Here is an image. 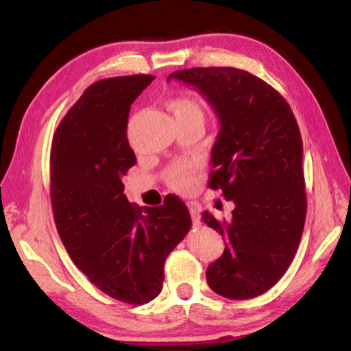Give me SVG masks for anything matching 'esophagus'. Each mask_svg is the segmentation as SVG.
<instances>
[{"mask_svg": "<svg viewBox=\"0 0 351 351\" xmlns=\"http://www.w3.org/2000/svg\"><path fill=\"white\" fill-rule=\"evenodd\" d=\"M189 210H190V217H192V223L195 226L199 224V209L197 204H189Z\"/></svg>", "mask_w": 351, "mask_h": 351, "instance_id": "esophagus-1", "label": "esophagus"}]
</instances>
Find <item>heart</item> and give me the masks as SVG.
Instances as JSON below:
<instances>
[{
    "mask_svg": "<svg viewBox=\"0 0 351 351\" xmlns=\"http://www.w3.org/2000/svg\"><path fill=\"white\" fill-rule=\"evenodd\" d=\"M169 108L173 112L175 121H182V119H199V121H204L203 106L192 97L182 96L171 99L169 102ZM192 167L187 164L175 165L169 171L170 186L178 190H187L192 186Z\"/></svg>",
    "mask_w": 351,
    "mask_h": 351,
    "instance_id": "b5f03b06",
    "label": "heart"
}]
</instances>
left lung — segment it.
Listing matches in <instances>:
<instances>
[{
	"label": "left lung",
	"mask_w": 351,
	"mask_h": 351,
	"mask_svg": "<svg viewBox=\"0 0 351 351\" xmlns=\"http://www.w3.org/2000/svg\"><path fill=\"white\" fill-rule=\"evenodd\" d=\"M171 79L193 86L215 111L209 187L235 206L223 221L203 213L226 240L221 257L207 266V283L228 299H252L280 280L304 232V147L295 117L274 88L247 71L192 68Z\"/></svg>",
	"instance_id": "8db88e82"
}]
</instances>
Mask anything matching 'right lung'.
I'll use <instances>...</instances> for the list:
<instances>
[{
  "label": "right lung",
  "mask_w": 351,
  "mask_h": 351,
  "mask_svg": "<svg viewBox=\"0 0 351 351\" xmlns=\"http://www.w3.org/2000/svg\"><path fill=\"white\" fill-rule=\"evenodd\" d=\"M153 79L93 83L63 117L51 148V203L63 246L93 285L132 305L161 293L165 258L192 226L180 198L139 207L123 193L122 178L136 164L130 108Z\"/></svg>",
  "instance_id": "right-lung-1"
}]
</instances>
